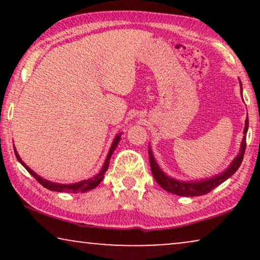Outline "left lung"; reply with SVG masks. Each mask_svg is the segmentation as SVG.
<instances>
[{
	"label": "left lung",
	"instance_id": "1",
	"mask_svg": "<svg viewBox=\"0 0 260 260\" xmlns=\"http://www.w3.org/2000/svg\"><path fill=\"white\" fill-rule=\"evenodd\" d=\"M240 86H241V83H240ZM241 95H243V87H241ZM247 129H248V118H246V122H245L244 138L243 141H241L239 154H238L237 157L233 159L229 168H227L225 172L219 174V175L213 176L211 179H206L201 181H190V182L173 179V177L168 176L167 174L162 172V169L159 168L157 162H156V159L154 158V155H152L150 147H149V161H150L152 176H154L156 182H157L163 189L169 191V193L172 194L180 195V197H200V195L207 194L211 190L214 189V188L218 187L219 184H221L223 181H226L229 177L232 176L233 174L237 172L238 168L240 167L244 158L245 149H246Z\"/></svg>",
	"mask_w": 260,
	"mask_h": 260
}]
</instances>
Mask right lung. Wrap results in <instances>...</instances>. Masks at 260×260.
Masks as SVG:
<instances>
[{
  "instance_id": "right-lung-1",
  "label": "right lung",
  "mask_w": 260,
  "mask_h": 260,
  "mask_svg": "<svg viewBox=\"0 0 260 260\" xmlns=\"http://www.w3.org/2000/svg\"><path fill=\"white\" fill-rule=\"evenodd\" d=\"M120 135H122V134L117 135L115 140H113L112 145H111V148H110L109 154H108V156H106V159H105V162H104V166L102 167L101 172H99L95 176L91 177V179L83 180V181H80V182L72 183V184L55 183V182H51V181H48V180H46V179H42L41 176H39L37 173H34L33 170H31V169L29 168V167H28V166L26 165V163H24V162L22 161V159L20 158V156H19V154H17V151L15 150V148H14V151H15V155H16L17 161H19V162L21 163V165H22V166L24 167V168L27 169V172L29 173L31 176L35 177V180H37L39 183L42 184V186H44L45 188H47V189L53 190V191H60V193H85V191L91 190V189H93V188L97 187L98 184L102 182V180L104 179V174H105V172H106V170H108V168H109L110 158H111L112 152L116 150L117 145H118L119 141H120Z\"/></svg>"
}]
</instances>
